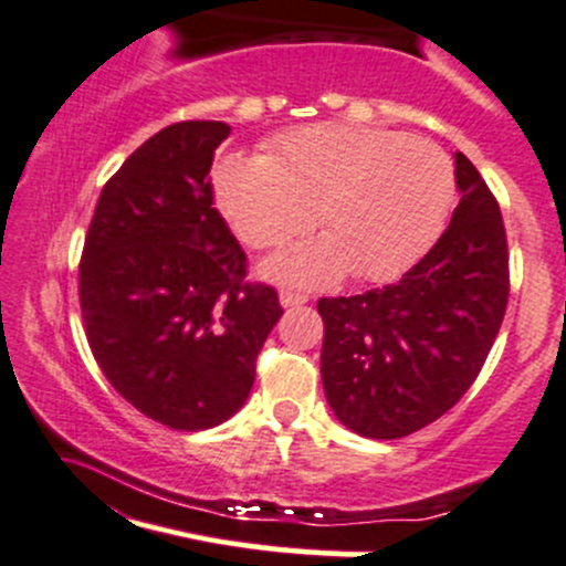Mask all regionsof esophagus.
I'll use <instances>...</instances> for the list:
<instances>
[{"label":"esophagus","instance_id":"34e87169","mask_svg":"<svg viewBox=\"0 0 566 566\" xmlns=\"http://www.w3.org/2000/svg\"><path fill=\"white\" fill-rule=\"evenodd\" d=\"M305 302H307V296L300 294V291H291V289L281 291V305L283 307H300V305H305Z\"/></svg>","mask_w":566,"mask_h":566}]
</instances>
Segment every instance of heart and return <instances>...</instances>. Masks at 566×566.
I'll return each mask as SVG.
<instances>
[{
	"instance_id": "1",
	"label": "heart",
	"mask_w": 566,
	"mask_h": 566,
	"mask_svg": "<svg viewBox=\"0 0 566 566\" xmlns=\"http://www.w3.org/2000/svg\"><path fill=\"white\" fill-rule=\"evenodd\" d=\"M214 198L244 244L281 248L313 226L324 240L266 264L277 281L318 285L352 270L359 281L403 272L439 234L455 196L439 144L395 130L318 122L270 138L261 157L226 155Z\"/></svg>"
}]
</instances>
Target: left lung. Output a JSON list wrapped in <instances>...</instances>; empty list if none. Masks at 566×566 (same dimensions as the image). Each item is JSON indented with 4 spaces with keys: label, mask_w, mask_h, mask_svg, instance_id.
I'll return each mask as SVG.
<instances>
[{
    "label": "left lung",
    "mask_w": 566,
    "mask_h": 566,
    "mask_svg": "<svg viewBox=\"0 0 566 566\" xmlns=\"http://www.w3.org/2000/svg\"><path fill=\"white\" fill-rule=\"evenodd\" d=\"M455 179L450 226L400 281L318 300L326 400L368 439H403L450 411L504 322L510 250L499 201L460 153Z\"/></svg>",
    "instance_id": "obj_1"
}]
</instances>
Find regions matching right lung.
Wrapping results in <instances>:
<instances>
[{"mask_svg":"<svg viewBox=\"0 0 566 566\" xmlns=\"http://www.w3.org/2000/svg\"><path fill=\"white\" fill-rule=\"evenodd\" d=\"M226 122H177L144 142L97 198L78 264L92 357L111 387L171 430H207L242 409L255 359L283 316L275 285L214 209Z\"/></svg>","mask_w":566,"mask_h":566,"instance_id":"add662e5","label":"right lung"}]
</instances>
